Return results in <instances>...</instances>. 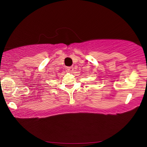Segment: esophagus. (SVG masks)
Instances as JSON below:
<instances>
[{"mask_svg": "<svg viewBox=\"0 0 147 147\" xmlns=\"http://www.w3.org/2000/svg\"><path fill=\"white\" fill-rule=\"evenodd\" d=\"M67 70H68V71L70 72H73L74 70V67L73 66H71V67H67Z\"/></svg>", "mask_w": 147, "mask_h": 147, "instance_id": "esophagus-1", "label": "esophagus"}]
</instances>
